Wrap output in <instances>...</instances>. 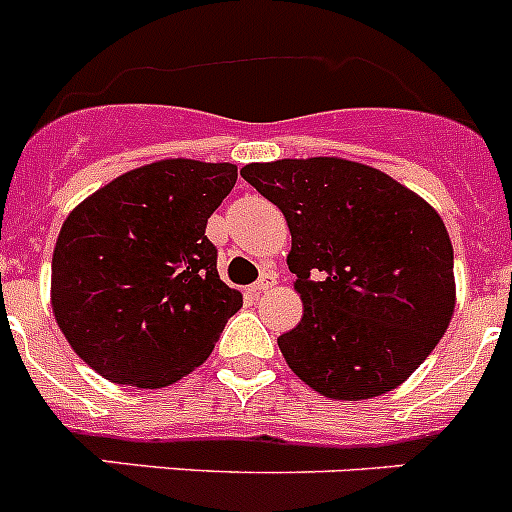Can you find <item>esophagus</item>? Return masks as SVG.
Listing matches in <instances>:
<instances>
[{
	"mask_svg": "<svg viewBox=\"0 0 512 512\" xmlns=\"http://www.w3.org/2000/svg\"><path fill=\"white\" fill-rule=\"evenodd\" d=\"M274 284H277V274H274V271H269V274H264V277H261L259 282L248 287V295H253V297L261 295V292L271 289V287H274Z\"/></svg>",
	"mask_w": 512,
	"mask_h": 512,
	"instance_id": "obj_1",
	"label": "esophagus"
}]
</instances>
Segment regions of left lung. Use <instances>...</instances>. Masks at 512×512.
I'll return each instance as SVG.
<instances>
[{"instance_id":"8db88e82","label":"left lung","mask_w":512,"mask_h":512,"mask_svg":"<svg viewBox=\"0 0 512 512\" xmlns=\"http://www.w3.org/2000/svg\"><path fill=\"white\" fill-rule=\"evenodd\" d=\"M241 176L284 212L302 320L284 361L330 400L400 387L446 333L454 248L441 215L384 171L336 156L248 164Z\"/></svg>"}]
</instances>
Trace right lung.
I'll return each mask as SVG.
<instances>
[{
	"label": "right lung",
	"instance_id": "1",
	"mask_svg": "<svg viewBox=\"0 0 512 512\" xmlns=\"http://www.w3.org/2000/svg\"><path fill=\"white\" fill-rule=\"evenodd\" d=\"M238 166L164 158L117 176L63 220L51 307L94 372L140 390L169 387L212 354L243 295L217 274L207 217Z\"/></svg>",
	"mask_w": 512,
	"mask_h": 512
}]
</instances>
